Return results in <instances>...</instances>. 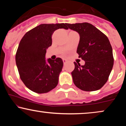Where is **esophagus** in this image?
I'll use <instances>...</instances> for the list:
<instances>
[{
	"label": "esophagus",
	"instance_id": "34e87169",
	"mask_svg": "<svg viewBox=\"0 0 126 126\" xmlns=\"http://www.w3.org/2000/svg\"><path fill=\"white\" fill-rule=\"evenodd\" d=\"M63 63H66V62H67V60H66V59H63Z\"/></svg>",
	"mask_w": 126,
	"mask_h": 126
}]
</instances>
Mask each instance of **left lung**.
Returning a JSON list of instances; mask_svg holds the SVG:
<instances>
[{
	"mask_svg": "<svg viewBox=\"0 0 126 126\" xmlns=\"http://www.w3.org/2000/svg\"><path fill=\"white\" fill-rule=\"evenodd\" d=\"M80 36L77 53L85 62L83 66L74 62L72 72L74 84L84 91L101 89L108 80L114 64L112 49L108 37L88 22L67 24Z\"/></svg>",
	"mask_w": 126,
	"mask_h": 126,
	"instance_id": "obj_1",
	"label": "left lung"
}]
</instances>
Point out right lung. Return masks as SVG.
Wrapping results in <instances>:
<instances>
[{
    "label": "right lung",
    "mask_w": 126,
    "mask_h": 126,
    "mask_svg": "<svg viewBox=\"0 0 126 126\" xmlns=\"http://www.w3.org/2000/svg\"><path fill=\"white\" fill-rule=\"evenodd\" d=\"M60 28L68 30L67 24H41L27 32L19 44L15 60L20 78L36 93H47L58 84L63 62L59 57L46 61L45 56L53 32Z\"/></svg>",
    "instance_id": "right-lung-1"
}]
</instances>
